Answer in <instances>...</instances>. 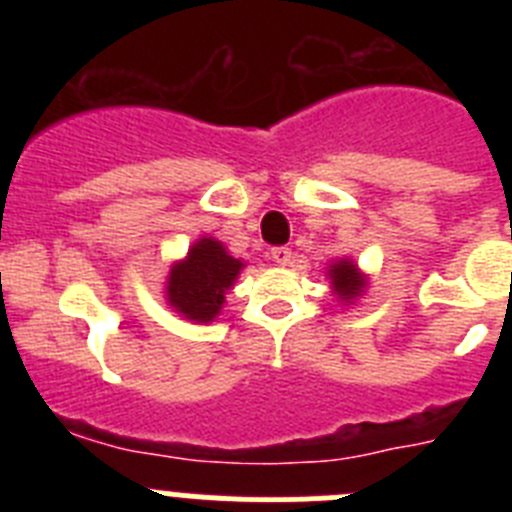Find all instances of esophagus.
Here are the masks:
<instances>
[{
	"label": "esophagus",
	"mask_w": 512,
	"mask_h": 512,
	"mask_svg": "<svg viewBox=\"0 0 512 512\" xmlns=\"http://www.w3.org/2000/svg\"><path fill=\"white\" fill-rule=\"evenodd\" d=\"M271 261H274L277 266H287L289 261H292V251H289L287 246L271 248Z\"/></svg>",
	"instance_id": "esophagus-1"
}]
</instances>
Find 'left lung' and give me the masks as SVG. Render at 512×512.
<instances>
[{"label": "left lung", "instance_id": "left-lung-1", "mask_svg": "<svg viewBox=\"0 0 512 512\" xmlns=\"http://www.w3.org/2000/svg\"><path fill=\"white\" fill-rule=\"evenodd\" d=\"M325 277L330 279V289H333V295L338 297L341 305H354L364 295L366 287H369V277L348 256L346 259L330 261L328 269H325Z\"/></svg>", "mask_w": 512, "mask_h": 512}]
</instances>
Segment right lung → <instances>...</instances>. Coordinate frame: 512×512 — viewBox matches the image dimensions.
Masks as SVG:
<instances>
[{
	"label": "right lung",
	"mask_w": 512,
	"mask_h": 512,
	"mask_svg": "<svg viewBox=\"0 0 512 512\" xmlns=\"http://www.w3.org/2000/svg\"><path fill=\"white\" fill-rule=\"evenodd\" d=\"M243 259H235L223 243L202 235L176 259L164 284L166 305L192 323H212L223 312L225 295L241 277Z\"/></svg>",
	"instance_id": "right-lung-1"
}]
</instances>
